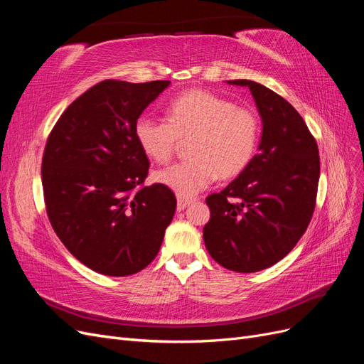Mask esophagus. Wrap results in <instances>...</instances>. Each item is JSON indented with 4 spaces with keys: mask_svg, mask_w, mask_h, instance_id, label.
<instances>
[{
    "mask_svg": "<svg viewBox=\"0 0 364 364\" xmlns=\"http://www.w3.org/2000/svg\"><path fill=\"white\" fill-rule=\"evenodd\" d=\"M193 200L191 199H183V197H179L178 199V211H183V209L188 206Z\"/></svg>",
    "mask_w": 364,
    "mask_h": 364,
    "instance_id": "esophagus-1",
    "label": "esophagus"
}]
</instances>
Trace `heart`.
<instances>
[{
  "label": "heart",
  "instance_id": "1",
  "mask_svg": "<svg viewBox=\"0 0 364 364\" xmlns=\"http://www.w3.org/2000/svg\"><path fill=\"white\" fill-rule=\"evenodd\" d=\"M168 121L141 115L134 127L135 139L146 155L165 162L179 138L193 136L190 161L153 173V181L190 199L211 185L217 176L234 178L243 171L257 149L259 123L250 109L206 91H188L168 106Z\"/></svg>",
  "mask_w": 364,
  "mask_h": 364
}]
</instances>
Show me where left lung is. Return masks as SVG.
Returning a JSON list of instances; mask_svg holds the SVG:
<instances>
[{"instance_id": "1", "label": "left lung", "mask_w": 364, "mask_h": 364, "mask_svg": "<svg viewBox=\"0 0 364 364\" xmlns=\"http://www.w3.org/2000/svg\"><path fill=\"white\" fill-rule=\"evenodd\" d=\"M226 83L249 87L262 130L247 167L222 193L206 197L211 218L203 241L220 266L253 273L281 261L304 235L321 162L316 139L285 98L252 80Z\"/></svg>"}]
</instances>
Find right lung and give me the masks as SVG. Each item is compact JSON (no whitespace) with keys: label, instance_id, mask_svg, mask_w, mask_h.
<instances>
[{"label":"right lung","instance_id":"add662e5","mask_svg":"<svg viewBox=\"0 0 364 364\" xmlns=\"http://www.w3.org/2000/svg\"><path fill=\"white\" fill-rule=\"evenodd\" d=\"M170 80H105L74 100L48 136L42 186L50 223L91 270L129 277L155 259L176 211L167 186H142L149 159L134 127Z\"/></svg>","mask_w":364,"mask_h":364}]
</instances>
